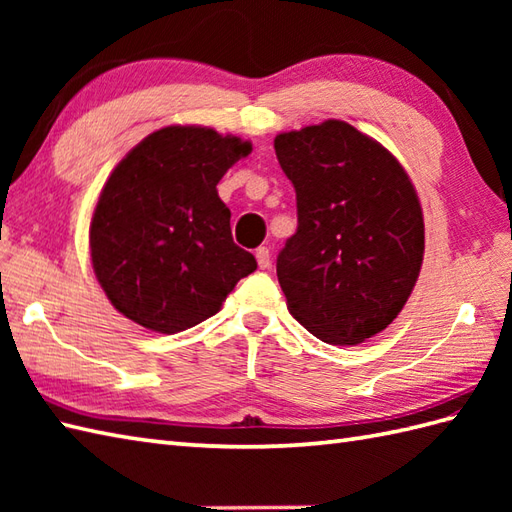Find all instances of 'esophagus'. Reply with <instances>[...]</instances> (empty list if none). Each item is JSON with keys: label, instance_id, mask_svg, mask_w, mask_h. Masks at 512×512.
Returning a JSON list of instances; mask_svg holds the SVG:
<instances>
[{"label": "esophagus", "instance_id": "obj_1", "mask_svg": "<svg viewBox=\"0 0 512 512\" xmlns=\"http://www.w3.org/2000/svg\"><path fill=\"white\" fill-rule=\"evenodd\" d=\"M255 257H257V266L262 268V270H266V268L270 266V250H268L266 246L257 248V250H255Z\"/></svg>", "mask_w": 512, "mask_h": 512}]
</instances>
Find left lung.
<instances>
[{"instance_id": "8db88e82", "label": "left lung", "mask_w": 512, "mask_h": 512, "mask_svg": "<svg viewBox=\"0 0 512 512\" xmlns=\"http://www.w3.org/2000/svg\"><path fill=\"white\" fill-rule=\"evenodd\" d=\"M275 154L297 193V233L277 257L290 314L323 343L372 339L420 275L416 189L383 145L343 121L279 134Z\"/></svg>"}]
</instances>
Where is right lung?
<instances>
[{
  "label": "right lung",
  "instance_id": "add662e5",
  "mask_svg": "<svg viewBox=\"0 0 512 512\" xmlns=\"http://www.w3.org/2000/svg\"><path fill=\"white\" fill-rule=\"evenodd\" d=\"M250 143L209 127L171 125L118 162L90 224L94 275L112 306L160 334L220 312L257 262L231 235L217 182Z\"/></svg>",
  "mask_w": 512,
  "mask_h": 512
}]
</instances>
